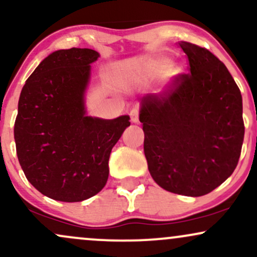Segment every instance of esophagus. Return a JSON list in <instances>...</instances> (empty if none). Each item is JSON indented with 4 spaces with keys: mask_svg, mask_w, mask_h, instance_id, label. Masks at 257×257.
<instances>
[{
    "mask_svg": "<svg viewBox=\"0 0 257 257\" xmlns=\"http://www.w3.org/2000/svg\"><path fill=\"white\" fill-rule=\"evenodd\" d=\"M129 116H131V120L133 123H138L139 122V108L138 107L132 108Z\"/></svg>",
    "mask_w": 257,
    "mask_h": 257,
    "instance_id": "1",
    "label": "esophagus"
}]
</instances>
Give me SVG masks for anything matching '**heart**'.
Masks as SVG:
<instances>
[{
	"instance_id": "1",
	"label": "heart",
	"mask_w": 257,
	"mask_h": 257,
	"mask_svg": "<svg viewBox=\"0 0 257 257\" xmlns=\"http://www.w3.org/2000/svg\"><path fill=\"white\" fill-rule=\"evenodd\" d=\"M172 60L169 58H156L147 60L141 66L132 70L126 75V79L132 84H145L147 82L163 77L168 72L176 75L178 69L172 67Z\"/></svg>"
}]
</instances>
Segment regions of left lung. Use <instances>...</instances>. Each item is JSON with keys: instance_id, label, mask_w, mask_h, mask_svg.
<instances>
[{"instance_id": "left-lung-1", "label": "left lung", "mask_w": 257, "mask_h": 257, "mask_svg": "<svg viewBox=\"0 0 257 257\" xmlns=\"http://www.w3.org/2000/svg\"><path fill=\"white\" fill-rule=\"evenodd\" d=\"M190 73L168 89L141 98L139 119L150 174L169 192L199 197L234 172L244 139L241 94L211 52L179 42Z\"/></svg>"}]
</instances>
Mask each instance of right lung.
<instances>
[{
	"instance_id": "right-lung-1",
	"label": "right lung",
	"mask_w": 257,
	"mask_h": 257,
	"mask_svg": "<svg viewBox=\"0 0 257 257\" xmlns=\"http://www.w3.org/2000/svg\"><path fill=\"white\" fill-rule=\"evenodd\" d=\"M93 49L53 52L26 79L14 124L17 155L29 182L49 198L82 202L104 188L108 158L129 116L87 114L84 95Z\"/></svg>"
}]
</instances>
